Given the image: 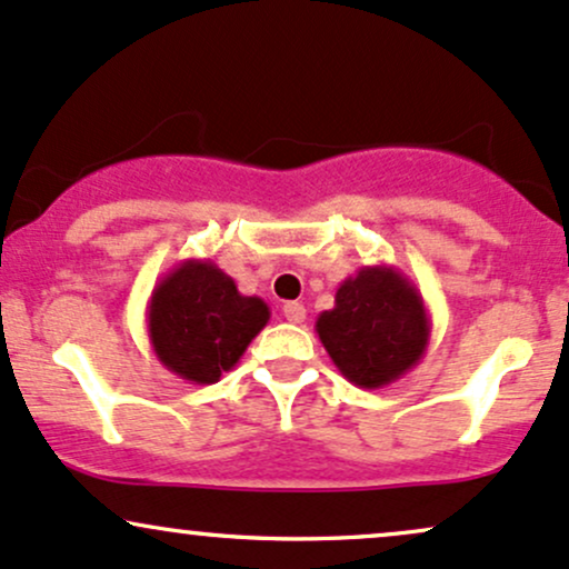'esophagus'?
I'll list each match as a JSON object with an SVG mask.
<instances>
[{
  "label": "esophagus",
  "instance_id": "obj_1",
  "mask_svg": "<svg viewBox=\"0 0 569 569\" xmlns=\"http://www.w3.org/2000/svg\"><path fill=\"white\" fill-rule=\"evenodd\" d=\"M282 311H284L287 322H292V325H301L303 319H306L303 303H298V301H287V303L282 306Z\"/></svg>",
  "mask_w": 569,
  "mask_h": 569
}]
</instances>
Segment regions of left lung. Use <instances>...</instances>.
I'll list each match as a JSON object with an SVG mask.
<instances>
[{
    "mask_svg": "<svg viewBox=\"0 0 569 569\" xmlns=\"http://www.w3.org/2000/svg\"><path fill=\"white\" fill-rule=\"evenodd\" d=\"M430 315L417 284L395 266H362L317 317V336L343 379L381 389L417 366L430 343Z\"/></svg>",
    "mask_w": 569,
    "mask_h": 569,
    "instance_id": "1",
    "label": "left lung"
}]
</instances>
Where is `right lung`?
<instances>
[{"label":"right lung","mask_w":569,"mask_h":569,"mask_svg":"<svg viewBox=\"0 0 569 569\" xmlns=\"http://www.w3.org/2000/svg\"><path fill=\"white\" fill-rule=\"evenodd\" d=\"M263 298L241 296L212 260L190 258L152 287L147 336L158 362L190 385H214L268 325Z\"/></svg>","instance_id":"obj_1"}]
</instances>
